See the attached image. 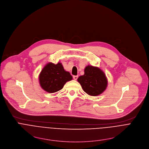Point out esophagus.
Instances as JSON below:
<instances>
[{
    "label": "esophagus",
    "mask_w": 149,
    "mask_h": 149,
    "mask_svg": "<svg viewBox=\"0 0 149 149\" xmlns=\"http://www.w3.org/2000/svg\"><path fill=\"white\" fill-rule=\"evenodd\" d=\"M73 77L74 80H76L77 79V78H78V76H73Z\"/></svg>",
    "instance_id": "obj_1"
}]
</instances>
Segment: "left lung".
<instances>
[{"instance_id": "obj_1", "label": "left lung", "mask_w": 149, "mask_h": 149, "mask_svg": "<svg viewBox=\"0 0 149 149\" xmlns=\"http://www.w3.org/2000/svg\"><path fill=\"white\" fill-rule=\"evenodd\" d=\"M77 81L83 90L91 96L101 94L108 85L105 73L100 68L89 65L85 68L84 75L79 76Z\"/></svg>"}]
</instances>
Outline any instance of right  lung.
Instances as JSON below:
<instances>
[{
    "label": "right lung",
    "instance_id": "1",
    "mask_svg": "<svg viewBox=\"0 0 149 149\" xmlns=\"http://www.w3.org/2000/svg\"><path fill=\"white\" fill-rule=\"evenodd\" d=\"M72 79L69 72L64 70L60 63L55 64H47L39 76L41 88L49 93H54L61 90L66 82Z\"/></svg>",
    "mask_w": 149,
    "mask_h": 149
}]
</instances>
